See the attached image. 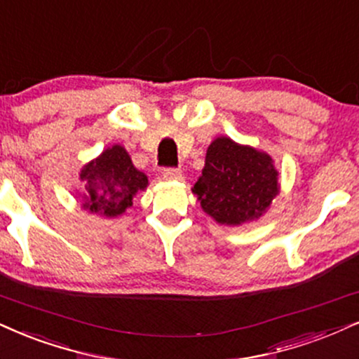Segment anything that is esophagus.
<instances>
[{
  "label": "esophagus",
  "mask_w": 359,
  "mask_h": 359,
  "mask_svg": "<svg viewBox=\"0 0 359 359\" xmlns=\"http://www.w3.org/2000/svg\"><path fill=\"white\" fill-rule=\"evenodd\" d=\"M163 178L166 181H180L183 180V172H181V170H176V168H168V170L163 171Z\"/></svg>",
  "instance_id": "34e87169"
}]
</instances>
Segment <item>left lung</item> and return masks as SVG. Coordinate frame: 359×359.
Segmentation results:
<instances>
[{"mask_svg":"<svg viewBox=\"0 0 359 359\" xmlns=\"http://www.w3.org/2000/svg\"><path fill=\"white\" fill-rule=\"evenodd\" d=\"M278 178L268 153L219 136L208 146L205 168L191 191L216 223L241 226L269 210L280 194Z\"/></svg>","mask_w":359,"mask_h":359,"instance_id":"8db88e82","label":"left lung"}]
</instances>
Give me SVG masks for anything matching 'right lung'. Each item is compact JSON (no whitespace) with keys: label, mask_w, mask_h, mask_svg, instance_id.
Here are the masks:
<instances>
[{"label":"right lung","mask_w":359,"mask_h":359,"mask_svg":"<svg viewBox=\"0 0 359 359\" xmlns=\"http://www.w3.org/2000/svg\"><path fill=\"white\" fill-rule=\"evenodd\" d=\"M85 193L81 206L103 218H118L133 206V198L148 188V176L136 170L125 146L113 144L91 159L79 172Z\"/></svg>","instance_id":"add662e5"}]
</instances>
